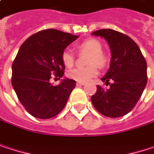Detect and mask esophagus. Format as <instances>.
<instances>
[{"instance_id":"1","label":"esophagus","mask_w":154,"mask_h":154,"mask_svg":"<svg viewBox=\"0 0 154 154\" xmlns=\"http://www.w3.org/2000/svg\"><path fill=\"white\" fill-rule=\"evenodd\" d=\"M85 85V83H84V82H77V85L78 86H80V85Z\"/></svg>"}]
</instances>
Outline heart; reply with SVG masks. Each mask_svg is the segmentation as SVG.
<instances>
[{
  "label": "heart",
  "mask_w": 154,
  "mask_h": 154,
  "mask_svg": "<svg viewBox=\"0 0 154 154\" xmlns=\"http://www.w3.org/2000/svg\"><path fill=\"white\" fill-rule=\"evenodd\" d=\"M78 52H88L86 63L89 65L84 68H75L67 72V76L78 82H88L98 75V67L104 68L108 64L109 59L103 51L100 41L94 38H89L77 45ZM61 60L66 67H71L75 61V56L71 50L65 49L61 53Z\"/></svg>",
  "instance_id": "1"
}]
</instances>
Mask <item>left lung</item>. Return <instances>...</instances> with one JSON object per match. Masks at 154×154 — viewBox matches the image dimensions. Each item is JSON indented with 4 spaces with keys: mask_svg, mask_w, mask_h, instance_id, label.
Returning a JSON list of instances; mask_svg holds the SVG:
<instances>
[{
    "mask_svg": "<svg viewBox=\"0 0 154 154\" xmlns=\"http://www.w3.org/2000/svg\"><path fill=\"white\" fill-rule=\"evenodd\" d=\"M93 35L107 40L111 60L109 69L102 78L109 88L97 85L96 93L91 97L92 103L104 116H124L136 106L146 85V60L135 41L123 33L100 29Z\"/></svg>",
    "mask_w": 154,
    "mask_h": 154,
    "instance_id": "8db88e82",
    "label": "left lung"
}]
</instances>
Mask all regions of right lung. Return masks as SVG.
Wrapping results in <instances>:
<instances>
[{"label": "right lung", "mask_w": 154, "mask_h": 154, "mask_svg": "<svg viewBox=\"0 0 154 154\" xmlns=\"http://www.w3.org/2000/svg\"><path fill=\"white\" fill-rule=\"evenodd\" d=\"M77 37L49 28L32 35L19 48L12 63L11 83L19 102L32 116L47 119L65 107L76 81L66 78L53 85L50 79L64 75L61 53Z\"/></svg>", "instance_id": "add662e5"}]
</instances>
